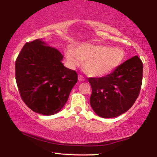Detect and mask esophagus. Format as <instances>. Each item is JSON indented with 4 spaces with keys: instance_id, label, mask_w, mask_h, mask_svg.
Returning a JSON list of instances; mask_svg holds the SVG:
<instances>
[{
    "instance_id": "1",
    "label": "esophagus",
    "mask_w": 157,
    "mask_h": 157,
    "mask_svg": "<svg viewBox=\"0 0 157 157\" xmlns=\"http://www.w3.org/2000/svg\"><path fill=\"white\" fill-rule=\"evenodd\" d=\"M78 80L80 81V82H81V81H84L85 79L83 76H82V75H78Z\"/></svg>"
}]
</instances>
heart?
<instances>
[{
  "instance_id": "1",
  "label": "heart",
  "mask_w": 157,
  "mask_h": 157,
  "mask_svg": "<svg viewBox=\"0 0 157 157\" xmlns=\"http://www.w3.org/2000/svg\"><path fill=\"white\" fill-rule=\"evenodd\" d=\"M68 66L75 68L84 64V70L89 76H106L123 63L126 54L120 47H111L105 45L82 44L77 49L68 46L65 50Z\"/></svg>"
}]
</instances>
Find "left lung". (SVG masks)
<instances>
[{"instance_id":"8db88e82","label":"left lung","mask_w":157,"mask_h":157,"mask_svg":"<svg viewBox=\"0 0 157 157\" xmlns=\"http://www.w3.org/2000/svg\"><path fill=\"white\" fill-rule=\"evenodd\" d=\"M142 71V62L134 56L105 77L89 78L92 89L90 105L95 113L113 118L126 112L139 96Z\"/></svg>"}]
</instances>
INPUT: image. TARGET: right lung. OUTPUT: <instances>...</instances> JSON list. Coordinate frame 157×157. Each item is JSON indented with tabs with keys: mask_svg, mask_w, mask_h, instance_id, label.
<instances>
[{
	"mask_svg": "<svg viewBox=\"0 0 157 157\" xmlns=\"http://www.w3.org/2000/svg\"><path fill=\"white\" fill-rule=\"evenodd\" d=\"M63 57L42 39L26 43L15 62V77L23 102L36 113L55 114L77 82L76 71L65 67Z\"/></svg>",
	"mask_w": 157,
	"mask_h": 157,
	"instance_id": "obj_1",
	"label": "right lung"
}]
</instances>
